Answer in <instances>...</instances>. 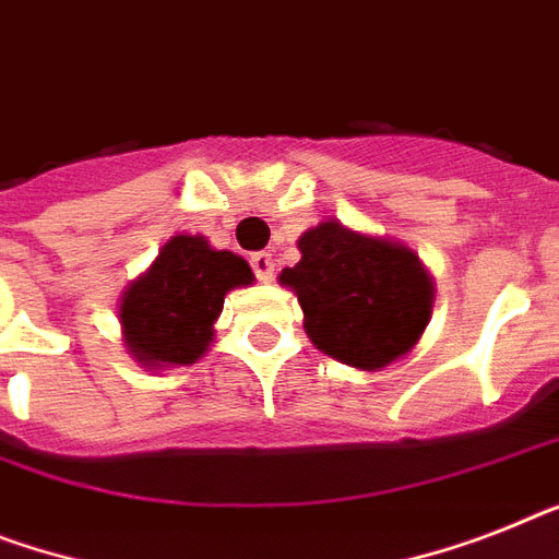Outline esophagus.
Wrapping results in <instances>:
<instances>
[{"instance_id": "1", "label": "esophagus", "mask_w": 559, "mask_h": 559, "mask_svg": "<svg viewBox=\"0 0 559 559\" xmlns=\"http://www.w3.org/2000/svg\"><path fill=\"white\" fill-rule=\"evenodd\" d=\"M251 269H253V274H257V280H260V283H271V280H274V257H271V253H265V251L253 253Z\"/></svg>"}]
</instances>
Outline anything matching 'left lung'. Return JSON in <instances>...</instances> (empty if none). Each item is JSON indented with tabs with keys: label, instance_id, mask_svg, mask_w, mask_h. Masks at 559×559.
Here are the masks:
<instances>
[{
	"label": "left lung",
	"instance_id": "1",
	"mask_svg": "<svg viewBox=\"0 0 559 559\" xmlns=\"http://www.w3.org/2000/svg\"><path fill=\"white\" fill-rule=\"evenodd\" d=\"M302 260L280 274L297 290L311 343L377 371L414 348L431 317V276L408 248L348 230L336 219L299 237Z\"/></svg>",
	"mask_w": 559,
	"mask_h": 559
}]
</instances>
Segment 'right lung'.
<instances>
[{"label":"right lung","mask_w":559,"mask_h":559,"mask_svg":"<svg viewBox=\"0 0 559 559\" xmlns=\"http://www.w3.org/2000/svg\"><path fill=\"white\" fill-rule=\"evenodd\" d=\"M251 283L242 257L179 234L124 290L119 306L124 343L142 366H191L207 352L225 294Z\"/></svg>","instance_id":"1"}]
</instances>
